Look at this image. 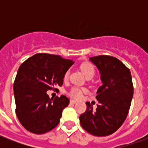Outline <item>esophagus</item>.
Segmentation results:
<instances>
[{
	"label": "esophagus",
	"instance_id": "34e87169",
	"mask_svg": "<svg viewBox=\"0 0 148 148\" xmlns=\"http://www.w3.org/2000/svg\"><path fill=\"white\" fill-rule=\"evenodd\" d=\"M71 104H76L77 101H74V100H71Z\"/></svg>",
	"mask_w": 148,
	"mask_h": 148
}]
</instances>
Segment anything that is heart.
I'll list each match as a JSON object with an SVG mask.
<instances>
[{
    "label": "heart",
    "mask_w": 148,
    "mask_h": 148,
    "mask_svg": "<svg viewBox=\"0 0 148 148\" xmlns=\"http://www.w3.org/2000/svg\"><path fill=\"white\" fill-rule=\"evenodd\" d=\"M80 68L82 73L84 74V75L86 77V78L88 77H93L94 76V74H95V69H94V66L93 65L90 63V62H83L82 64L80 66ZM68 76H69V73L66 72L64 75V79H67ZM82 90H79L77 88H72L70 92H69V95L73 97V98H76V99H78L82 97Z\"/></svg>",
    "instance_id": "obj_1"
}]
</instances>
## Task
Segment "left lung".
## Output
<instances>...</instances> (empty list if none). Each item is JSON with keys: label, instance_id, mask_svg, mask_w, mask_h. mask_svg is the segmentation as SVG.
<instances>
[{"label": "left lung", "instance_id": "1", "mask_svg": "<svg viewBox=\"0 0 148 148\" xmlns=\"http://www.w3.org/2000/svg\"><path fill=\"white\" fill-rule=\"evenodd\" d=\"M101 74V86L97 91L96 109L90 102L81 115L82 127L96 136H109L121 127L127 117L133 97L129 69L119 59L109 55L90 58Z\"/></svg>", "mask_w": 148, "mask_h": 148}]
</instances>
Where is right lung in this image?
Here are the masks:
<instances>
[{
  "label": "right lung",
  "instance_id": "obj_1",
  "mask_svg": "<svg viewBox=\"0 0 148 148\" xmlns=\"http://www.w3.org/2000/svg\"><path fill=\"white\" fill-rule=\"evenodd\" d=\"M73 64V60L61 56L39 53L21 65L13 90L16 113L25 129L43 134L58 125L70 101L64 95L50 98L47 91L62 86L65 74Z\"/></svg>",
  "mask_w": 148,
  "mask_h": 148
}]
</instances>
